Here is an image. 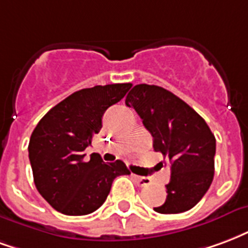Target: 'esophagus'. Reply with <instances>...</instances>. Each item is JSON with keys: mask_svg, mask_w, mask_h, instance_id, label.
Wrapping results in <instances>:
<instances>
[{"mask_svg": "<svg viewBox=\"0 0 248 248\" xmlns=\"http://www.w3.org/2000/svg\"><path fill=\"white\" fill-rule=\"evenodd\" d=\"M133 179L139 186H147V185L151 184V179L150 177H142V176L133 175Z\"/></svg>", "mask_w": 248, "mask_h": 248, "instance_id": "obj_1", "label": "esophagus"}]
</instances>
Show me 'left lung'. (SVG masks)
<instances>
[{
  "instance_id": "obj_1",
  "label": "left lung",
  "mask_w": 248,
  "mask_h": 248,
  "mask_svg": "<svg viewBox=\"0 0 248 248\" xmlns=\"http://www.w3.org/2000/svg\"><path fill=\"white\" fill-rule=\"evenodd\" d=\"M126 105L135 109L151 133L154 150L170 160L167 199L154 210L176 214L192 209L214 177L216 138L206 122L181 98L156 85H135Z\"/></svg>"
}]
</instances>
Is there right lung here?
<instances>
[{
    "label": "right lung",
    "mask_w": 248,
    "mask_h": 248,
    "mask_svg": "<svg viewBox=\"0 0 248 248\" xmlns=\"http://www.w3.org/2000/svg\"><path fill=\"white\" fill-rule=\"evenodd\" d=\"M131 84L96 85L72 93L40 119L29 143L34 183L58 212L85 216L105 202L113 180L129 175L122 160L105 163L98 154L85 160V148L102 127V115Z\"/></svg>",
    "instance_id": "obj_1"
}]
</instances>
